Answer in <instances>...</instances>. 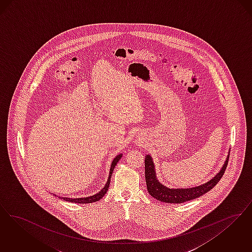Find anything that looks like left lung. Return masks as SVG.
Returning <instances> with one entry per match:
<instances>
[{"instance_id":"left-lung-1","label":"left lung","mask_w":252,"mask_h":252,"mask_svg":"<svg viewBox=\"0 0 252 252\" xmlns=\"http://www.w3.org/2000/svg\"><path fill=\"white\" fill-rule=\"evenodd\" d=\"M229 154L219 173L209 180L207 183L190 188H169L161 184L156 176L154 160L151 154H147L145 156V178L148 192L155 199L166 203H183L200 197L209 192L220 181L227 167Z\"/></svg>"}]
</instances>
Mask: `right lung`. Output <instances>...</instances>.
Returning <instances> with one entry per match:
<instances>
[{
    "instance_id": "1",
    "label": "right lung",
    "mask_w": 252,
    "mask_h": 252,
    "mask_svg": "<svg viewBox=\"0 0 252 252\" xmlns=\"http://www.w3.org/2000/svg\"><path fill=\"white\" fill-rule=\"evenodd\" d=\"M121 157H122V154H119V155H117V156L114 158V160L112 161V164H111V166H110L109 176H108L107 182H106L105 186H103V187L98 191L97 194H95V195H93V196H90V197H77V198H74V197H60V198H62V199H64V200H66V201H69V202H75V203H83V204H84V203L86 204V203H92V202L98 201L100 198H102V197H103V196L106 194V192L108 191L110 181H111V177H112V174H113L114 168L116 167V165H117V164L119 163V161L121 160ZM54 195L56 196L55 194H54Z\"/></svg>"
}]
</instances>
